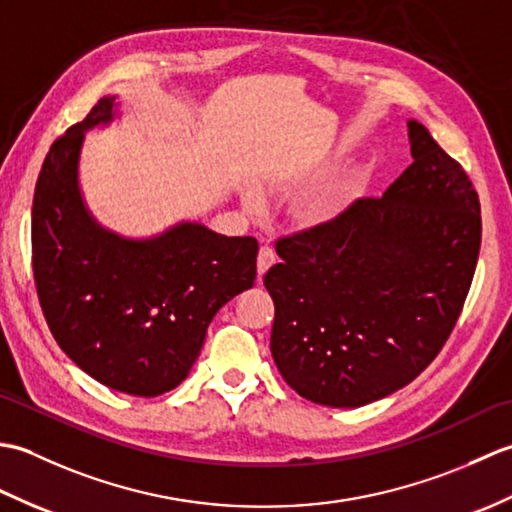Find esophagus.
<instances>
[{"label":"esophagus","instance_id":"34e87169","mask_svg":"<svg viewBox=\"0 0 512 512\" xmlns=\"http://www.w3.org/2000/svg\"><path fill=\"white\" fill-rule=\"evenodd\" d=\"M275 250L270 248V246H262L259 248V255H257V270H259V275H264L266 270L275 264Z\"/></svg>","mask_w":512,"mask_h":512}]
</instances>
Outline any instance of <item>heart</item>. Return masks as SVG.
I'll return each mask as SVG.
<instances>
[{
  "instance_id": "heart-1",
  "label": "heart",
  "mask_w": 512,
  "mask_h": 512,
  "mask_svg": "<svg viewBox=\"0 0 512 512\" xmlns=\"http://www.w3.org/2000/svg\"><path fill=\"white\" fill-rule=\"evenodd\" d=\"M347 195H350V187H343L339 191L325 193L321 198L312 200L310 204L303 206V209L297 213V220L303 228H323L332 224L336 217L341 215L347 204ZM248 202H253V198H248Z\"/></svg>"
}]
</instances>
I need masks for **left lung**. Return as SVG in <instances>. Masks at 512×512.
I'll list each match as a JSON object with an SVG mask.
<instances>
[{
	"label": "left lung",
	"instance_id": "1",
	"mask_svg": "<svg viewBox=\"0 0 512 512\" xmlns=\"http://www.w3.org/2000/svg\"><path fill=\"white\" fill-rule=\"evenodd\" d=\"M411 165L383 198L281 237L264 286L270 352L299 396L361 407L394 394L447 343L475 275L480 198L458 160L409 121Z\"/></svg>",
	"mask_w": 512,
	"mask_h": 512
}]
</instances>
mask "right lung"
I'll list each match as a JSON object with an SVG mask.
<instances>
[{"mask_svg":"<svg viewBox=\"0 0 512 512\" xmlns=\"http://www.w3.org/2000/svg\"><path fill=\"white\" fill-rule=\"evenodd\" d=\"M103 96L54 140L32 200V273L43 317L85 374L132 396H160L187 378L215 312L257 275V239L182 222L151 239L105 231L79 191L88 129L110 123Z\"/></svg>","mask_w":512,"mask_h":512,"instance_id":"1","label":"right lung"}]
</instances>
